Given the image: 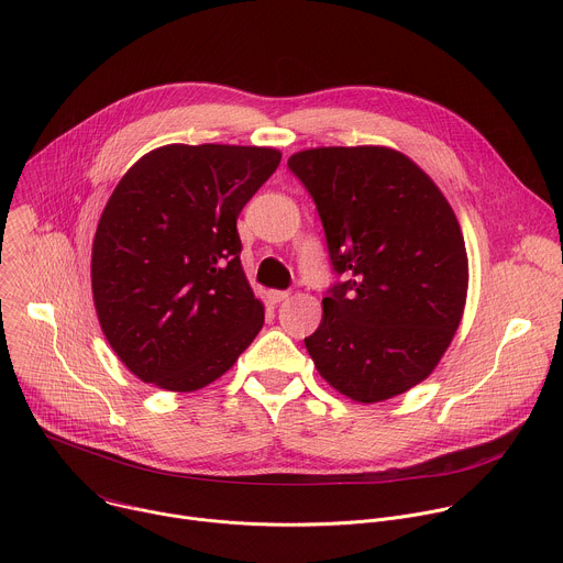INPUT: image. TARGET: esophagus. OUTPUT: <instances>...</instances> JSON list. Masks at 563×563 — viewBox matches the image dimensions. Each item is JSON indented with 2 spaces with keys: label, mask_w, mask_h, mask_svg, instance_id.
<instances>
[{
  "label": "esophagus",
  "mask_w": 563,
  "mask_h": 563,
  "mask_svg": "<svg viewBox=\"0 0 563 563\" xmlns=\"http://www.w3.org/2000/svg\"><path fill=\"white\" fill-rule=\"evenodd\" d=\"M267 298H269V302L278 305V302H283V300H287V298H289V291H280V289H269V291H267Z\"/></svg>",
  "instance_id": "esophagus-1"
}]
</instances>
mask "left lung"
<instances>
[{"label": "left lung", "mask_w": 563, "mask_h": 563, "mask_svg": "<svg viewBox=\"0 0 563 563\" xmlns=\"http://www.w3.org/2000/svg\"><path fill=\"white\" fill-rule=\"evenodd\" d=\"M323 222L339 280L305 347L358 404L432 374L461 323L467 254L459 220L412 159L387 146H320L287 159Z\"/></svg>", "instance_id": "left-lung-1"}]
</instances>
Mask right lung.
<instances>
[{"label": "right lung", "mask_w": 563, "mask_h": 563, "mask_svg": "<svg viewBox=\"0 0 563 563\" xmlns=\"http://www.w3.org/2000/svg\"><path fill=\"white\" fill-rule=\"evenodd\" d=\"M280 157L269 146L167 144L118 183L98 222L91 287L109 345L140 380L200 389L261 332L235 220Z\"/></svg>", "instance_id": "1"}]
</instances>
